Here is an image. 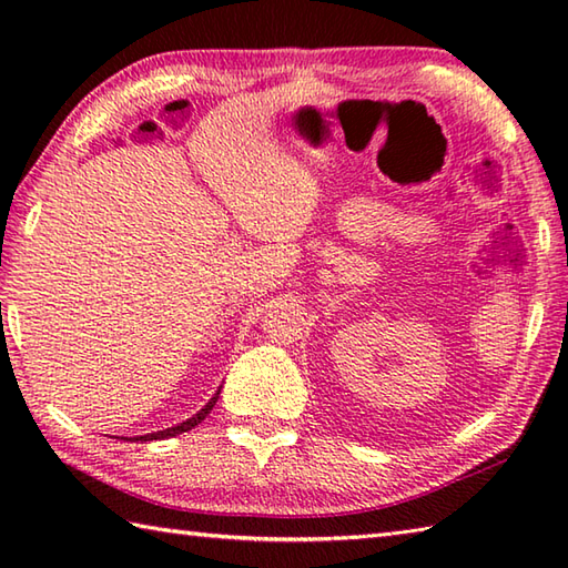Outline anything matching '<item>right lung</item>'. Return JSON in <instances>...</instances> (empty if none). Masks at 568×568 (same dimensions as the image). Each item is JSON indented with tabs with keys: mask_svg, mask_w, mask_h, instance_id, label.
Masks as SVG:
<instances>
[{
	"mask_svg": "<svg viewBox=\"0 0 568 568\" xmlns=\"http://www.w3.org/2000/svg\"><path fill=\"white\" fill-rule=\"evenodd\" d=\"M220 393H222V385L220 388H216V393L210 397V403L204 405L200 413H195L192 417H187L185 422H180V425H175V427H168V429H161V432H151V434H141V437H122V439H126V442H153V439H171V437H178V434H183V432H187V429H192L195 425H200V422L210 415V409L216 405V397H220Z\"/></svg>",
	"mask_w": 568,
	"mask_h": 568,
	"instance_id": "obj_1",
	"label": "right lung"
}]
</instances>
